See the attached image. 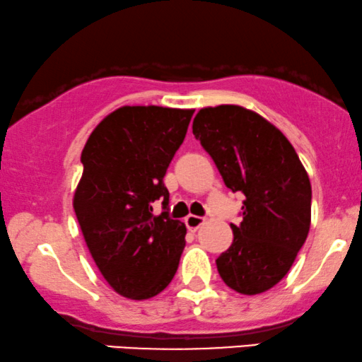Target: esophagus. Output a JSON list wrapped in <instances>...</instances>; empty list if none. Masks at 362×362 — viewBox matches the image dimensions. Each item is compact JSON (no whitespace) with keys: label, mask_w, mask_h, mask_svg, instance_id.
<instances>
[{"label":"esophagus","mask_w":362,"mask_h":362,"mask_svg":"<svg viewBox=\"0 0 362 362\" xmlns=\"http://www.w3.org/2000/svg\"><path fill=\"white\" fill-rule=\"evenodd\" d=\"M204 223H206V219H204V217H200V216H194V214L187 216V219H185L187 228H189L190 230H197V229L200 228V226H202Z\"/></svg>","instance_id":"34e87169"}]
</instances>
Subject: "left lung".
<instances>
[{
	"instance_id": "1",
	"label": "left lung",
	"mask_w": 362,
	"mask_h": 362,
	"mask_svg": "<svg viewBox=\"0 0 362 362\" xmlns=\"http://www.w3.org/2000/svg\"><path fill=\"white\" fill-rule=\"evenodd\" d=\"M192 132L226 187L246 197L241 224H230L233 245L216 259L217 272L238 293H263L290 272L308 236L307 170L276 126L243 106L204 107Z\"/></svg>"
}]
</instances>
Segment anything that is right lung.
I'll return each mask as SVG.
<instances>
[{"instance_id": "obj_1", "label": "right lung", "mask_w": 362, "mask_h": 362, "mask_svg": "<svg viewBox=\"0 0 362 362\" xmlns=\"http://www.w3.org/2000/svg\"><path fill=\"white\" fill-rule=\"evenodd\" d=\"M194 110L123 106L94 128L82 150L74 211L95 267L116 293L158 295L175 276L185 224L168 216L163 177ZM162 199L165 212L153 216Z\"/></svg>"}]
</instances>
